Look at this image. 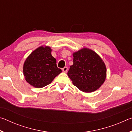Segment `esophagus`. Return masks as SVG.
I'll use <instances>...</instances> for the list:
<instances>
[{"label": "esophagus", "mask_w": 132, "mask_h": 132, "mask_svg": "<svg viewBox=\"0 0 132 132\" xmlns=\"http://www.w3.org/2000/svg\"><path fill=\"white\" fill-rule=\"evenodd\" d=\"M68 68L67 67H64V68H63V69H62V70H63V72H67V71H68Z\"/></svg>", "instance_id": "obj_1"}]
</instances>
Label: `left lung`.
I'll return each mask as SVG.
<instances>
[{
    "label": "left lung",
    "mask_w": 132,
    "mask_h": 132,
    "mask_svg": "<svg viewBox=\"0 0 132 132\" xmlns=\"http://www.w3.org/2000/svg\"><path fill=\"white\" fill-rule=\"evenodd\" d=\"M73 56V64L68 72L73 84L84 93L98 90L106 77L103 60L94 51L87 48L74 52Z\"/></svg>",
    "instance_id": "left-lung-1"
}]
</instances>
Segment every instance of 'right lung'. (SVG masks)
Segmentation results:
<instances>
[{
	"instance_id": "right-lung-1",
	"label": "right lung",
	"mask_w": 132,
	"mask_h": 132,
	"mask_svg": "<svg viewBox=\"0 0 132 132\" xmlns=\"http://www.w3.org/2000/svg\"><path fill=\"white\" fill-rule=\"evenodd\" d=\"M48 46H41L31 52L23 65V75L28 83L35 88H42L51 83L62 72Z\"/></svg>"
}]
</instances>
